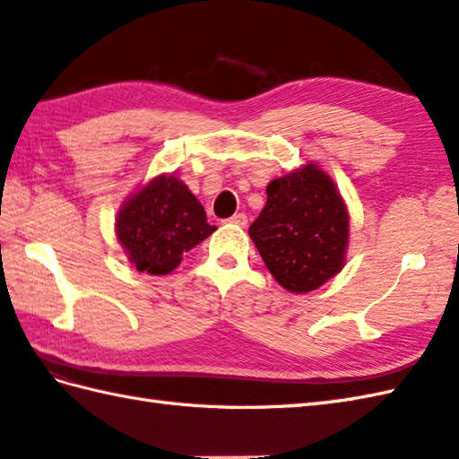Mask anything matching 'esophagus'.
<instances>
[{"instance_id": "34e87169", "label": "esophagus", "mask_w": 459, "mask_h": 459, "mask_svg": "<svg viewBox=\"0 0 459 459\" xmlns=\"http://www.w3.org/2000/svg\"><path fill=\"white\" fill-rule=\"evenodd\" d=\"M229 222L238 224V227H247V224H248V217H247L245 212H237V214H232V217L229 219Z\"/></svg>"}]
</instances>
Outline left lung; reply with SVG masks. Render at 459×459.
Wrapping results in <instances>:
<instances>
[{
  "label": "left lung",
  "mask_w": 459,
  "mask_h": 459,
  "mask_svg": "<svg viewBox=\"0 0 459 459\" xmlns=\"http://www.w3.org/2000/svg\"><path fill=\"white\" fill-rule=\"evenodd\" d=\"M250 238L280 286L301 294L343 268L349 217L333 181L316 165L274 179Z\"/></svg>",
  "instance_id": "left-lung-1"
}]
</instances>
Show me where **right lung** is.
Segmentation results:
<instances>
[{
  "label": "right lung",
  "mask_w": 459,
  "mask_h": 459,
  "mask_svg": "<svg viewBox=\"0 0 459 459\" xmlns=\"http://www.w3.org/2000/svg\"><path fill=\"white\" fill-rule=\"evenodd\" d=\"M217 229L203 204L178 178H155L124 204L116 235L140 272L169 274L183 255Z\"/></svg>",
  "instance_id": "1"
}]
</instances>
